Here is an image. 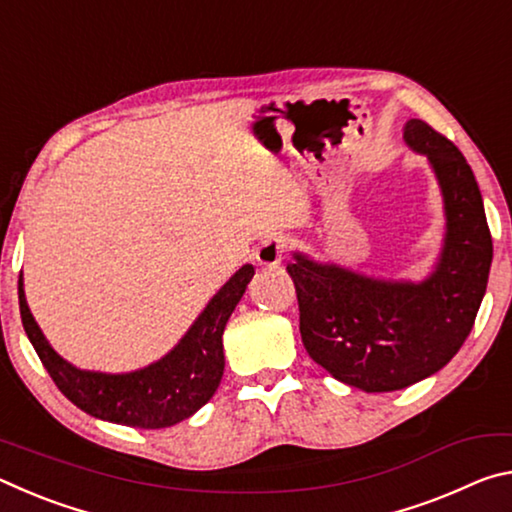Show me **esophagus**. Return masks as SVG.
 <instances>
[{"instance_id": "34e87169", "label": "esophagus", "mask_w": 512, "mask_h": 512, "mask_svg": "<svg viewBox=\"0 0 512 512\" xmlns=\"http://www.w3.org/2000/svg\"><path fill=\"white\" fill-rule=\"evenodd\" d=\"M284 255H287V239L282 235L266 237L255 250V259L262 266H277L284 259Z\"/></svg>"}]
</instances>
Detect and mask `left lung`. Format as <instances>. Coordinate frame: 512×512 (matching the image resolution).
Returning <instances> with one entry per match:
<instances>
[{"label":"left lung","instance_id":"8db88e82","mask_svg":"<svg viewBox=\"0 0 512 512\" xmlns=\"http://www.w3.org/2000/svg\"><path fill=\"white\" fill-rule=\"evenodd\" d=\"M404 142L429 158L447 232L427 280L391 282L296 253L287 266L305 350L334 379L366 393L400 391L452 361L472 332L492 264V237L470 164L445 135L409 119Z\"/></svg>","mask_w":512,"mask_h":512}]
</instances>
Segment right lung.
<instances>
[{"instance_id": "add662e5", "label": "right lung", "mask_w": 512, "mask_h": 512, "mask_svg": "<svg viewBox=\"0 0 512 512\" xmlns=\"http://www.w3.org/2000/svg\"><path fill=\"white\" fill-rule=\"evenodd\" d=\"M253 275V264L241 266L207 302L203 314L167 357L126 375L81 370L67 363L51 348L31 316L22 277L17 296L24 332L49 377L69 402L99 420L137 429H164L194 415L219 388L225 368L223 329Z\"/></svg>"}]
</instances>
